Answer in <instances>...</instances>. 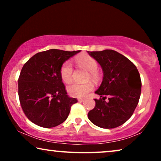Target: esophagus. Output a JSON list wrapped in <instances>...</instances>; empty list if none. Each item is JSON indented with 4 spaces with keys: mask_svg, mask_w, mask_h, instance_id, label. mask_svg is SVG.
Segmentation results:
<instances>
[{
    "mask_svg": "<svg viewBox=\"0 0 161 161\" xmlns=\"http://www.w3.org/2000/svg\"><path fill=\"white\" fill-rule=\"evenodd\" d=\"M78 102H83V101H84V100H83V99H78Z\"/></svg>",
    "mask_w": 161,
    "mask_h": 161,
    "instance_id": "1",
    "label": "esophagus"
}]
</instances>
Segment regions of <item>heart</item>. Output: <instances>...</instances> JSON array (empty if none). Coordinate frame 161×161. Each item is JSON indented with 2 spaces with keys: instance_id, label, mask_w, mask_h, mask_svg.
Masks as SVG:
<instances>
[{
  "instance_id": "b5f03b06",
  "label": "heart",
  "mask_w": 161,
  "mask_h": 161,
  "mask_svg": "<svg viewBox=\"0 0 161 161\" xmlns=\"http://www.w3.org/2000/svg\"><path fill=\"white\" fill-rule=\"evenodd\" d=\"M75 62L79 67L84 68L89 72V77L92 80L97 78V62L94 58L89 55H80L75 58ZM61 76L65 83L72 82L73 77V69L69 61H67L61 68ZM94 86L92 83H86L84 84L73 83L67 87V91L72 97H84L93 89Z\"/></svg>"
}]
</instances>
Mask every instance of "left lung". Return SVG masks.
<instances>
[{
  "instance_id": "1",
  "label": "left lung",
  "mask_w": 161,
  "mask_h": 161,
  "mask_svg": "<svg viewBox=\"0 0 161 161\" xmlns=\"http://www.w3.org/2000/svg\"><path fill=\"white\" fill-rule=\"evenodd\" d=\"M102 67L103 81L95 94V107L88 114L94 125L110 129L127 122L133 115L141 95L142 81L137 68L128 58L113 50L87 51ZM109 97L108 102L105 96Z\"/></svg>"
}]
</instances>
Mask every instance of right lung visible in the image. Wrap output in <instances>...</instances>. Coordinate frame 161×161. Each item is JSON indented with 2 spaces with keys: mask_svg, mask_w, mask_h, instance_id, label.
<instances>
[{
  "mask_svg": "<svg viewBox=\"0 0 161 161\" xmlns=\"http://www.w3.org/2000/svg\"><path fill=\"white\" fill-rule=\"evenodd\" d=\"M80 51L50 49L35 54L24 64L18 79V94L23 112L33 123L50 128L67 119L78 100L67 94L61 68Z\"/></svg>",
  "mask_w": 161,
  "mask_h": 161,
  "instance_id": "right-lung-1",
  "label": "right lung"
}]
</instances>
